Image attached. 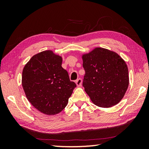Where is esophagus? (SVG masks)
Masks as SVG:
<instances>
[{
  "instance_id": "obj_1",
  "label": "esophagus",
  "mask_w": 149,
  "mask_h": 149,
  "mask_svg": "<svg viewBox=\"0 0 149 149\" xmlns=\"http://www.w3.org/2000/svg\"><path fill=\"white\" fill-rule=\"evenodd\" d=\"M75 83H76V85L77 86H81L82 84V79H78L76 80L75 81Z\"/></svg>"
}]
</instances>
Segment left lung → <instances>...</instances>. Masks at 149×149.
Instances as JSON below:
<instances>
[{"label":"left lung","instance_id":"1","mask_svg":"<svg viewBox=\"0 0 149 149\" xmlns=\"http://www.w3.org/2000/svg\"><path fill=\"white\" fill-rule=\"evenodd\" d=\"M85 70L83 86L92 102L110 107L120 102L129 79L127 66L118 54L96 47L82 55Z\"/></svg>","mask_w":149,"mask_h":149}]
</instances>
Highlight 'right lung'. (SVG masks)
Instances as JSON below:
<instances>
[{
  "label": "right lung",
  "mask_w": 149,
  "mask_h": 149,
  "mask_svg": "<svg viewBox=\"0 0 149 149\" xmlns=\"http://www.w3.org/2000/svg\"><path fill=\"white\" fill-rule=\"evenodd\" d=\"M62 57L47 50L34 55L24 67L22 84L27 100L45 115L65 109L76 84L61 66Z\"/></svg>",
  "instance_id": "right-lung-1"
}]
</instances>
